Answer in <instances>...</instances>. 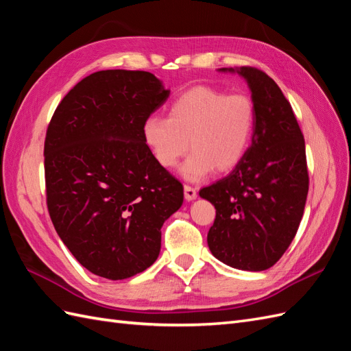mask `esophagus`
<instances>
[{"instance_id": "esophagus-1", "label": "esophagus", "mask_w": 351, "mask_h": 351, "mask_svg": "<svg viewBox=\"0 0 351 351\" xmlns=\"http://www.w3.org/2000/svg\"><path fill=\"white\" fill-rule=\"evenodd\" d=\"M184 193H185L186 200H194L197 197V188H194L191 185H184Z\"/></svg>"}]
</instances>
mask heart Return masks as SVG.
<instances>
[{"label": "heart", "mask_w": 351, "mask_h": 351, "mask_svg": "<svg viewBox=\"0 0 351 351\" xmlns=\"http://www.w3.org/2000/svg\"><path fill=\"white\" fill-rule=\"evenodd\" d=\"M255 123V104L249 95L195 86L175 99L169 117L152 115L143 123V139L157 163L169 170L191 147L182 175L200 181L213 169L230 172L245 158Z\"/></svg>", "instance_id": "1"}]
</instances>
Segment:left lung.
<instances>
[{
	"label": "left lung",
	"mask_w": 351,
	"mask_h": 351,
	"mask_svg": "<svg viewBox=\"0 0 351 351\" xmlns=\"http://www.w3.org/2000/svg\"><path fill=\"white\" fill-rule=\"evenodd\" d=\"M237 73L247 80L255 104L252 143L236 169L202 188L200 197L217 209L208 232L210 252L232 268L263 271L298 231L308 193L307 157L292 106L274 80L254 66Z\"/></svg>",
	"instance_id": "8db88e82"
}]
</instances>
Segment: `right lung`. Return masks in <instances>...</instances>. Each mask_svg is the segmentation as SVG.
<instances>
[{"label": "right lung", "instance_id": "add662e5", "mask_svg": "<svg viewBox=\"0 0 351 351\" xmlns=\"http://www.w3.org/2000/svg\"><path fill=\"white\" fill-rule=\"evenodd\" d=\"M167 96L147 71H97L69 90L49 123V215L96 276L123 280L154 264L161 227L184 202L182 184L143 139V123Z\"/></svg>", "mask_w": 351, "mask_h": 351}]
</instances>
